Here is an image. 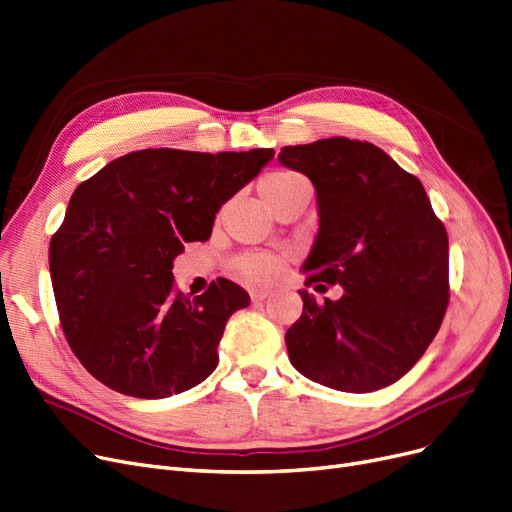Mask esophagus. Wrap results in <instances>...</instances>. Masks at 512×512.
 <instances>
[{"mask_svg": "<svg viewBox=\"0 0 512 512\" xmlns=\"http://www.w3.org/2000/svg\"><path fill=\"white\" fill-rule=\"evenodd\" d=\"M272 295V291H268V288H253L251 291V299H253V303H261V301H265Z\"/></svg>", "mask_w": 512, "mask_h": 512, "instance_id": "esophagus-1", "label": "esophagus"}]
</instances>
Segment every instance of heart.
Here are the masks:
<instances>
[{"label":"heart","instance_id":"1","mask_svg":"<svg viewBox=\"0 0 512 512\" xmlns=\"http://www.w3.org/2000/svg\"><path fill=\"white\" fill-rule=\"evenodd\" d=\"M303 182H305L303 175L295 171L278 169L263 177L259 184V192L263 196V201L272 209H276ZM282 270H284V257L272 255V253H251V255H242L234 261L236 276L257 284L276 280L282 274Z\"/></svg>","mask_w":512,"mask_h":512}]
</instances>
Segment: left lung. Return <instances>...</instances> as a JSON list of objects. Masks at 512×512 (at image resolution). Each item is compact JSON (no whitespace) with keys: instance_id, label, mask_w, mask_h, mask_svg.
Listing matches in <instances>:
<instances>
[{"instance_id":"1","label":"left lung","mask_w":512,"mask_h":512,"mask_svg":"<svg viewBox=\"0 0 512 512\" xmlns=\"http://www.w3.org/2000/svg\"><path fill=\"white\" fill-rule=\"evenodd\" d=\"M278 161L307 175L318 194L305 284L345 288L324 303L301 291L303 314L284 337L291 364L347 393L399 381L435 339L450 301L448 232L425 188L360 140L284 146Z\"/></svg>"}]
</instances>
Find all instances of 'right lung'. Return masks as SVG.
Here are the masks:
<instances>
[{
    "instance_id": "add662e5",
    "label": "right lung",
    "mask_w": 512,
    "mask_h": 512,
    "mask_svg": "<svg viewBox=\"0 0 512 512\" xmlns=\"http://www.w3.org/2000/svg\"><path fill=\"white\" fill-rule=\"evenodd\" d=\"M272 148H146L77 186L50 240L60 326L73 353L117 393L161 399L203 383L234 311L251 303L217 278L190 299L173 259L211 236L215 213L272 161Z\"/></svg>"
}]
</instances>
